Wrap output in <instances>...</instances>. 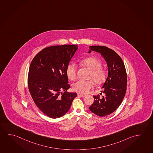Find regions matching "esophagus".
<instances>
[{
    "instance_id": "34e87169",
    "label": "esophagus",
    "mask_w": 153,
    "mask_h": 153,
    "mask_svg": "<svg viewBox=\"0 0 153 153\" xmlns=\"http://www.w3.org/2000/svg\"><path fill=\"white\" fill-rule=\"evenodd\" d=\"M78 96H80V97H83V98L85 96V95H83V94H80V93H78Z\"/></svg>"
}]
</instances>
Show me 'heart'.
<instances>
[{
	"instance_id": "1",
	"label": "heart",
	"mask_w": 153,
	"mask_h": 153,
	"mask_svg": "<svg viewBox=\"0 0 153 153\" xmlns=\"http://www.w3.org/2000/svg\"><path fill=\"white\" fill-rule=\"evenodd\" d=\"M81 63L90 70L89 78L92 79L97 85H100L104 82L106 79V72L102 66V63L98 58L89 57L81 61ZM77 66L75 63L68 64L66 73L70 80L73 81L76 77ZM93 80H79L73 85V89L76 92L81 94H87L93 87L94 82Z\"/></svg>"
}]
</instances>
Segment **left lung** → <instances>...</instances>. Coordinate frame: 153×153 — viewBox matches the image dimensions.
<instances>
[{"mask_svg":"<svg viewBox=\"0 0 153 153\" xmlns=\"http://www.w3.org/2000/svg\"><path fill=\"white\" fill-rule=\"evenodd\" d=\"M88 53L92 51L101 53L106 61L108 76L102 88L105 94L102 98L100 95L94 96V102L89 109L93 113L103 117L114 112L121 104L126 94L127 75L122 58L113 50L105 46H90Z\"/></svg>","mask_w":153,"mask_h":153,"instance_id":"left-lung-1","label":"left lung"}]
</instances>
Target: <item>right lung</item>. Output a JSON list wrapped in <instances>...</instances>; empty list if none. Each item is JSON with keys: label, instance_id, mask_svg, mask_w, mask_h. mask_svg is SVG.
Returning <instances> with one entry per match:
<instances>
[{"label": "right lung", "instance_id": "add662e5", "mask_svg": "<svg viewBox=\"0 0 153 153\" xmlns=\"http://www.w3.org/2000/svg\"><path fill=\"white\" fill-rule=\"evenodd\" d=\"M78 49L76 45L47 47L31 63L27 79L30 93L36 106L49 117L65 115L77 96L76 92H67L70 85L66 69Z\"/></svg>", "mask_w": 153, "mask_h": 153}]
</instances>
